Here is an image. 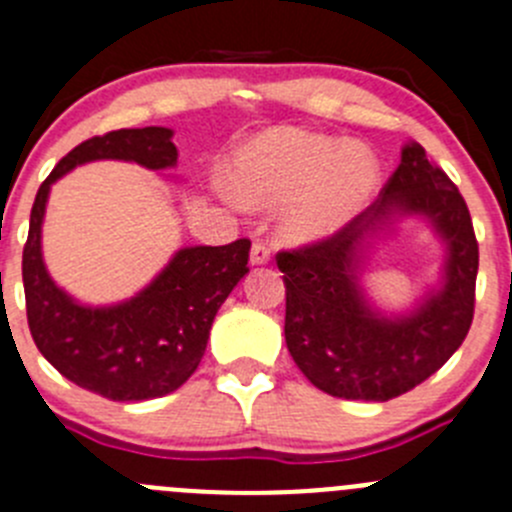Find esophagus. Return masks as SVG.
Returning <instances> with one entry per match:
<instances>
[{
	"label": "esophagus",
	"instance_id": "obj_1",
	"mask_svg": "<svg viewBox=\"0 0 512 512\" xmlns=\"http://www.w3.org/2000/svg\"><path fill=\"white\" fill-rule=\"evenodd\" d=\"M269 259H271L269 246H266V243H261V241H253V246H251V264L253 266H264V264H269Z\"/></svg>",
	"mask_w": 512,
	"mask_h": 512
}]
</instances>
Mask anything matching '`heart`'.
Wrapping results in <instances>:
<instances>
[{"instance_id":"b5f03b06","label":"heart","mask_w":512,"mask_h":512,"mask_svg":"<svg viewBox=\"0 0 512 512\" xmlns=\"http://www.w3.org/2000/svg\"><path fill=\"white\" fill-rule=\"evenodd\" d=\"M243 203L287 200L284 233L297 243L325 241L353 223L375 198L381 164L363 144L279 126L238 152L231 170Z\"/></svg>"}]
</instances>
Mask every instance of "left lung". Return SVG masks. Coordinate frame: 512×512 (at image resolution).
Returning a JSON list of instances; mask_svg holds the SVG:
<instances>
[{
  "label": "left lung",
  "instance_id": "1",
  "mask_svg": "<svg viewBox=\"0 0 512 512\" xmlns=\"http://www.w3.org/2000/svg\"><path fill=\"white\" fill-rule=\"evenodd\" d=\"M421 214L448 246L445 284L411 313H378L359 287L369 238L393 219ZM480 251L457 185L403 147L401 164L365 213L335 236L276 253L287 287L284 337L312 386L348 401H388L424 383L462 345L475 314Z\"/></svg>",
  "mask_w": 512,
  "mask_h": 512
}]
</instances>
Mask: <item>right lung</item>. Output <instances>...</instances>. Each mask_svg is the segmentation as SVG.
I'll return each instance as SVG.
<instances>
[{
	"label": "right lung",
	"instance_id": "add662e5",
	"mask_svg": "<svg viewBox=\"0 0 512 512\" xmlns=\"http://www.w3.org/2000/svg\"><path fill=\"white\" fill-rule=\"evenodd\" d=\"M93 159H124L147 170L177 164L172 129L144 126L86 139L42 182L22 251L27 325L37 350L75 386L111 401H147L177 391L195 373L220 304L248 274L251 241L187 246L137 297L111 307L75 302L42 261V218L55 180Z\"/></svg>",
	"mask_w": 512,
	"mask_h": 512
}]
</instances>
